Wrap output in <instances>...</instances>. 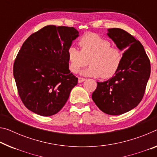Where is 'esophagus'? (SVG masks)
Returning <instances> with one entry per match:
<instances>
[{
    "label": "esophagus",
    "mask_w": 157,
    "mask_h": 157,
    "mask_svg": "<svg viewBox=\"0 0 157 157\" xmlns=\"http://www.w3.org/2000/svg\"><path fill=\"white\" fill-rule=\"evenodd\" d=\"M84 80H85V79L83 78H78V82L79 83L82 82H84Z\"/></svg>",
    "instance_id": "1"
}]
</instances>
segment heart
<instances>
[{"label": "heart", "mask_w": 157, "mask_h": 157, "mask_svg": "<svg viewBox=\"0 0 157 157\" xmlns=\"http://www.w3.org/2000/svg\"><path fill=\"white\" fill-rule=\"evenodd\" d=\"M80 51L73 46L67 51L69 68L78 73L88 63L87 68L82 71L84 76L110 78L117 72L122 60V54L116 47H111L110 42L94 33L84 35L79 40Z\"/></svg>", "instance_id": "1"}]
</instances>
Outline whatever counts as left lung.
<instances>
[{"instance_id":"8db88e82","label":"left lung","mask_w":157,"mask_h":157,"mask_svg":"<svg viewBox=\"0 0 157 157\" xmlns=\"http://www.w3.org/2000/svg\"><path fill=\"white\" fill-rule=\"evenodd\" d=\"M107 33L119 50H124L121 65L113 78L99 82L92 99L101 111L119 115L132 110L143 98L150 76V61L143 46L123 29H108Z\"/></svg>"}]
</instances>
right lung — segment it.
Segmentation results:
<instances>
[{
  "instance_id": "right-lung-1",
  "label": "right lung",
  "mask_w": 157,
  "mask_h": 157,
  "mask_svg": "<svg viewBox=\"0 0 157 157\" xmlns=\"http://www.w3.org/2000/svg\"><path fill=\"white\" fill-rule=\"evenodd\" d=\"M78 36L73 27L49 25L22 44L13 75L21 100L29 110L48 117L66 104L78 81L69 70L67 51Z\"/></svg>"
}]
</instances>
